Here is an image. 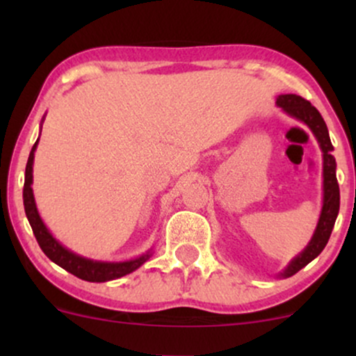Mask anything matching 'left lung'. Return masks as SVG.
Here are the masks:
<instances>
[{
    "label": "left lung",
    "mask_w": 356,
    "mask_h": 356,
    "mask_svg": "<svg viewBox=\"0 0 356 356\" xmlns=\"http://www.w3.org/2000/svg\"><path fill=\"white\" fill-rule=\"evenodd\" d=\"M276 105L284 110L288 115L295 117L296 120L303 122L305 125L309 127L313 136L316 137L318 144L323 152V207L320 219H318L316 229L312 241L308 243L303 251L298 254L284 271L281 273V277H289L296 275L301 268L306 264L312 263L320 252L325 249L326 243H328L330 236H332L334 220H337L338 211H340V187H338L337 181V162L333 157V145L330 140L328 129H326L325 120H323L321 113L305 100L300 95H280L276 99Z\"/></svg>",
    "instance_id": "8db88e82"
}]
</instances>
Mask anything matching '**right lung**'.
<instances>
[{"mask_svg":"<svg viewBox=\"0 0 356 356\" xmlns=\"http://www.w3.org/2000/svg\"><path fill=\"white\" fill-rule=\"evenodd\" d=\"M36 145H38V140L35 142L33 149H31L30 157H28L26 162V170H24L23 204L24 212H26V218L30 220V226L31 229H33L35 238L38 241L40 248H42L44 254L50 257L55 264L67 269L68 273L80 277V280L90 281V283H105V281L117 280V277L129 275V273L140 268L142 264L152 256V251H147L145 254L138 256L136 259L122 261V263H107V261H93L88 259V257L75 254V252H72L70 249L61 246L58 241L53 238L51 232L47 229L42 218H40L33 197V189H31V184H33V159Z\"/></svg>","mask_w":356,"mask_h":356,"instance_id":"1","label":"right lung"}]
</instances>
